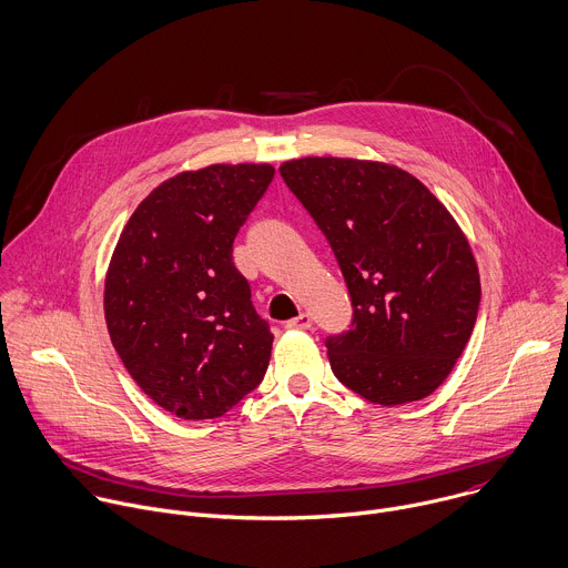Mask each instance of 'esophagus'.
I'll return each instance as SVG.
<instances>
[{"label": "esophagus", "mask_w": 568, "mask_h": 568, "mask_svg": "<svg viewBox=\"0 0 568 568\" xmlns=\"http://www.w3.org/2000/svg\"><path fill=\"white\" fill-rule=\"evenodd\" d=\"M285 327H290V329H310V327H312V316L305 314V312H301L296 318H290V321L285 323Z\"/></svg>", "instance_id": "obj_1"}]
</instances>
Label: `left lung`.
Masks as SVG:
<instances>
[{
	"mask_svg": "<svg viewBox=\"0 0 568 568\" xmlns=\"http://www.w3.org/2000/svg\"><path fill=\"white\" fill-rule=\"evenodd\" d=\"M278 171L327 239L349 292V329L325 338L336 379L382 406L433 395L462 356L481 298L455 219L393 164L301 158Z\"/></svg>",
	"mask_w": 568,
	"mask_h": 568,
	"instance_id": "obj_1",
	"label": "left lung"
}]
</instances>
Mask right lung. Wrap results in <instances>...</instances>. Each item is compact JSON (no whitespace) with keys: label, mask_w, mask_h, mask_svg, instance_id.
I'll return each instance as SVG.
<instances>
[{"label":"right lung","mask_w":568,"mask_h":568,"mask_svg":"<svg viewBox=\"0 0 568 568\" xmlns=\"http://www.w3.org/2000/svg\"><path fill=\"white\" fill-rule=\"evenodd\" d=\"M270 164L184 171L138 205L115 245L104 316L133 382L180 419H214L265 376L274 334L232 252Z\"/></svg>","instance_id":"obj_1"}]
</instances>
